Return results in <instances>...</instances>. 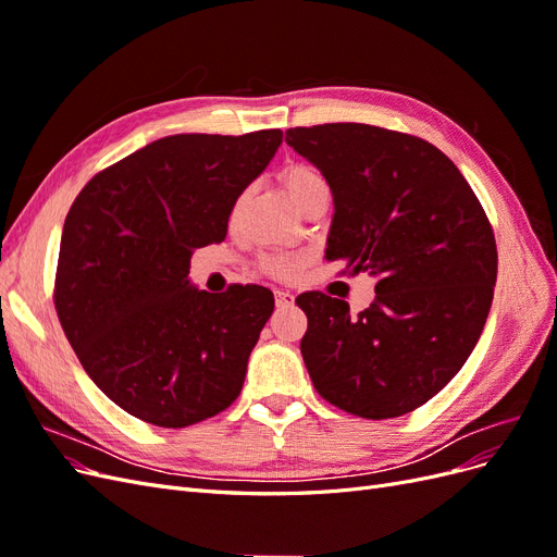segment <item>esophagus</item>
Returning <instances> with one entry per match:
<instances>
[{
    "label": "esophagus",
    "instance_id": "obj_1",
    "mask_svg": "<svg viewBox=\"0 0 557 557\" xmlns=\"http://www.w3.org/2000/svg\"><path fill=\"white\" fill-rule=\"evenodd\" d=\"M295 305V295H290L288 290H276V307L278 309H288Z\"/></svg>",
    "mask_w": 557,
    "mask_h": 557
}]
</instances>
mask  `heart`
<instances>
[{"label":"heart","mask_w":557,"mask_h":557,"mask_svg":"<svg viewBox=\"0 0 557 557\" xmlns=\"http://www.w3.org/2000/svg\"><path fill=\"white\" fill-rule=\"evenodd\" d=\"M283 185H285V193L293 199V205H301L309 195L318 193V190H327V183L320 174L315 166L311 164H290L288 170L283 172L281 176ZM299 260L293 256H274V258H267L264 260V269L269 274H274L278 278H288L297 272Z\"/></svg>","instance_id":"1"}]
</instances>
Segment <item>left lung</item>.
I'll return each instance as SVG.
<instances>
[{
    "mask_svg": "<svg viewBox=\"0 0 557 557\" xmlns=\"http://www.w3.org/2000/svg\"><path fill=\"white\" fill-rule=\"evenodd\" d=\"M285 141L330 185L325 258L376 278L358 315L323 293L297 297L309 376L348 413H409L460 372L483 332L497 281L491 223L458 166L411 134L330 123Z\"/></svg>",
    "mask_w": 557,
    "mask_h": 557,
    "instance_id": "8db88e82",
    "label": "left lung"
}]
</instances>
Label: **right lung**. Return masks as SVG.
Returning a JSON list of instances; mask_svg holds the SVG:
<instances>
[{"label":"right lung","mask_w":557,"mask_h":557,"mask_svg":"<svg viewBox=\"0 0 557 557\" xmlns=\"http://www.w3.org/2000/svg\"><path fill=\"white\" fill-rule=\"evenodd\" d=\"M281 129L172 134L97 174L66 213L55 309L86 374L117 407L188 428L239 397L274 311L262 285L223 295L190 281L193 248L221 244Z\"/></svg>","instance_id":"add662e5"}]
</instances>
